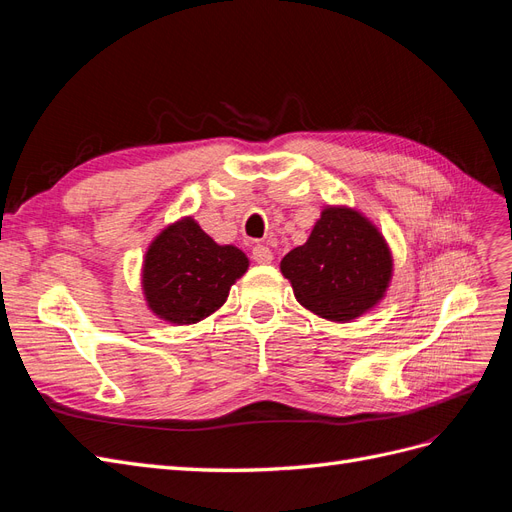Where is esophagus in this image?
<instances>
[{
	"instance_id": "34e87169",
	"label": "esophagus",
	"mask_w": 512,
	"mask_h": 512,
	"mask_svg": "<svg viewBox=\"0 0 512 512\" xmlns=\"http://www.w3.org/2000/svg\"><path fill=\"white\" fill-rule=\"evenodd\" d=\"M252 258L258 262V265H269V262L273 260V252L269 250L267 245H254Z\"/></svg>"
}]
</instances>
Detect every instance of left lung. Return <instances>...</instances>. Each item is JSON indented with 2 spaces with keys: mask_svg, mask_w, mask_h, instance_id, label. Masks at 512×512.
Wrapping results in <instances>:
<instances>
[{
  "mask_svg": "<svg viewBox=\"0 0 512 512\" xmlns=\"http://www.w3.org/2000/svg\"><path fill=\"white\" fill-rule=\"evenodd\" d=\"M280 269L305 309L324 320L350 322L386 297L393 254L361 211L327 205L312 235L282 258Z\"/></svg>",
  "mask_w": 512,
  "mask_h": 512,
  "instance_id": "1",
  "label": "left lung"
}]
</instances>
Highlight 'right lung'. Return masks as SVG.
<instances>
[{
    "mask_svg": "<svg viewBox=\"0 0 512 512\" xmlns=\"http://www.w3.org/2000/svg\"><path fill=\"white\" fill-rule=\"evenodd\" d=\"M250 267L235 245L215 243L188 215L153 239L143 260L147 307L170 324H196L218 312L230 286Z\"/></svg>",
    "mask_w": 512,
    "mask_h": 512,
    "instance_id": "right-lung-1",
    "label": "right lung"
}]
</instances>
